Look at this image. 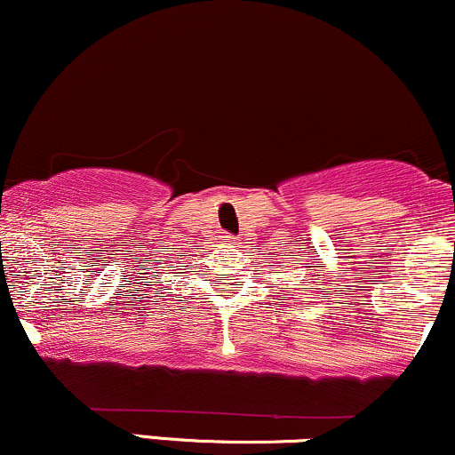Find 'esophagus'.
Listing matches in <instances>:
<instances>
[{
  "instance_id": "1",
  "label": "esophagus",
  "mask_w": 455,
  "mask_h": 455,
  "mask_svg": "<svg viewBox=\"0 0 455 455\" xmlns=\"http://www.w3.org/2000/svg\"><path fill=\"white\" fill-rule=\"evenodd\" d=\"M227 243H228V245H239V237H233V235H227Z\"/></svg>"
}]
</instances>
